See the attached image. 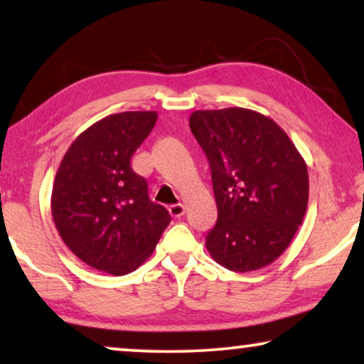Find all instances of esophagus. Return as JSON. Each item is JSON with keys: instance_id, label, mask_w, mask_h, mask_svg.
<instances>
[{"instance_id": "1", "label": "esophagus", "mask_w": 364, "mask_h": 364, "mask_svg": "<svg viewBox=\"0 0 364 364\" xmlns=\"http://www.w3.org/2000/svg\"><path fill=\"white\" fill-rule=\"evenodd\" d=\"M168 212H171L172 217L181 218L183 213H186V207H183L182 203H173V205H171V208H168Z\"/></svg>"}]
</instances>
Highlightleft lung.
I'll list each match as a JSON object with an SVG mask.
<instances>
[{"label":"left lung","mask_w":364,"mask_h":364,"mask_svg":"<svg viewBox=\"0 0 364 364\" xmlns=\"http://www.w3.org/2000/svg\"><path fill=\"white\" fill-rule=\"evenodd\" d=\"M207 154L218 218L205 247L232 272L268 267L290 245L308 207V168L278 124L245 107L191 114Z\"/></svg>","instance_id":"obj_1"}]
</instances>
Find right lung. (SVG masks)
<instances>
[{
	"instance_id": "add662e5",
	"label": "right lung",
	"mask_w": 364,
	"mask_h": 364,
	"mask_svg": "<svg viewBox=\"0 0 364 364\" xmlns=\"http://www.w3.org/2000/svg\"><path fill=\"white\" fill-rule=\"evenodd\" d=\"M156 121V111H127L94 122L69 146L54 177L51 213L59 237L79 260L109 275L141 267L171 222L131 166Z\"/></svg>"
}]
</instances>
